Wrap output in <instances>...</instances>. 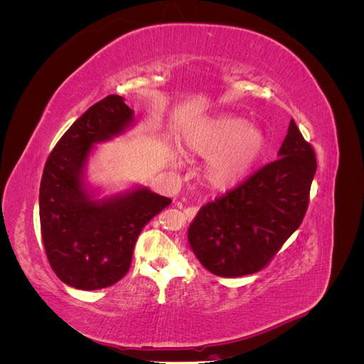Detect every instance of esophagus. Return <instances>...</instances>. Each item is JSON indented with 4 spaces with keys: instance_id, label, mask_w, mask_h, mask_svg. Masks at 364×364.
<instances>
[{
    "instance_id": "1",
    "label": "esophagus",
    "mask_w": 364,
    "mask_h": 364,
    "mask_svg": "<svg viewBox=\"0 0 364 364\" xmlns=\"http://www.w3.org/2000/svg\"><path fill=\"white\" fill-rule=\"evenodd\" d=\"M197 211H199V206H188V208H185V215H186V218L191 220L196 217Z\"/></svg>"
}]
</instances>
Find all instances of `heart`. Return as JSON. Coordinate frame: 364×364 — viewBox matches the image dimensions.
Segmentation results:
<instances>
[{
  "label": "heart",
  "mask_w": 364,
  "mask_h": 364,
  "mask_svg": "<svg viewBox=\"0 0 364 364\" xmlns=\"http://www.w3.org/2000/svg\"><path fill=\"white\" fill-rule=\"evenodd\" d=\"M266 138L241 118L225 117L202 126L186 149L206 159L205 178L214 188L228 190L243 181L262 155Z\"/></svg>",
  "instance_id": "heart-1"
}]
</instances>
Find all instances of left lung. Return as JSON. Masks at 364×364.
<instances>
[{"mask_svg": "<svg viewBox=\"0 0 364 364\" xmlns=\"http://www.w3.org/2000/svg\"><path fill=\"white\" fill-rule=\"evenodd\" d=\"M316 170L314 149L291 119L278 159L197 213L188 240L202 266L222 278L266 269L301 226Z\"/></svg>", "mask_w": 364, "mask_h": 364, "instance_id": "8db88e82", "label": "left lung"}]
</instances>
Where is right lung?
Segmentation results:
<instances>
[{
  "instance_id": "add662e5",
  "label": "right lung",
  "mask_w": 364,
  "mask_h": 364,
  "mask_svg": "<svg viewBox=\"0 0 364 364\" xmlns=\"http://www.w3.org/2000/svg\"><path fill=\"white\" fill-rule=\"evenodd\" d=\"M132 118L123 97H105L74 121L43 167V247L53 272L71 287L98 290L124 278L142 228L171 203L147 188L102 202L91 200L83 190L82 173L92 144L121 134Z\"/></svg>"
}]
</instances>
